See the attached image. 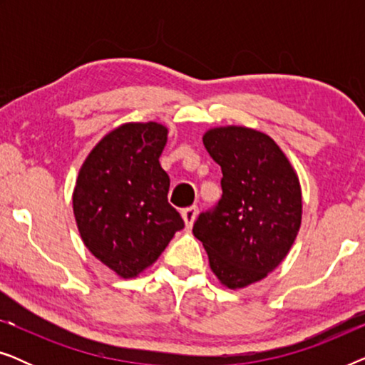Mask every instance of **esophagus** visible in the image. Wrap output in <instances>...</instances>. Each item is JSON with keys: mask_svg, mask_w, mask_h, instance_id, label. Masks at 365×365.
I'll use <instances>...</instances> for the list:
<instances>
[{"mask_svg": "<svg viewBox=\"0 0 365 365\" xmlns=\"http://www.w3.org/2000/svg\"><path fill=\"white\" fill-rule=\"evenodd\" d=\"M181 214H182L184 222H186V227L191 229L192 224H194V219H196V216H197V207L196 206L186 207V209H182Z\"/></svg>", "mask_w": 365, "mask_h": 365, "instance_id": "obj_1", "label": "esophagus"}]
</instances>
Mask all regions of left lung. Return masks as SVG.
Returning <instances> with one entry per match:
<instances>
[{
	"instance_id": "obj_1",
	"label": "left lung",
	"mask_w": 365,
	"mask_h": 365,
	"mask_svg": "<svg viewBox=\"0 0 365 365\" xmlns=\"http://www.w3.org/2000/svg\"><path fill=\"white\" fill-rule=\"evenodd\" d=\"M204 146L221 166L222 196L201 212L192 232L209 266L229 289L246 287L272 272L301 227L297 174L267 134L242 126L216 128Z\"/></svg>"
}]
</instances>
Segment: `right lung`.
Instances as JSON below:
<instances>
[{
    "instance_id": "add662e5",
    "label": "right lung",
    "mask_w": 365,
    "mask_h": 365,
    "mask_svg": "<svg viewBox=\"0 0 365 365\" xmlns=\"http://www.w3.org/2000/svg\"><path fill=\"white\" fill-rule=\"evenodd\" d=\"M168 129L158 123L123 124L89 153L73 192L84 244L121 277L151 266L184 227L168 202L169 176L159 164Z\"/></svg>"
}]
</instances>
